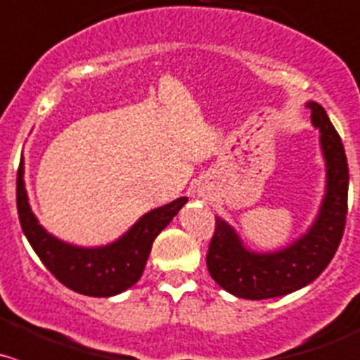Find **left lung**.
Instances as JSON below:
<instances>
[{"label": "left lung", "mask_w": 360, "mask_h": 360, "mask_svg": "<svg viewBox=\"0 0 360 360\" xmlns=\"http://www.w3.org/2000/svg\"><path fill=\"white\" fill-rule=\"evenodd\" d=\"M313 127L320 130L326 158V197L308 232L283 250L255 253L244 248L236 230L216 218L207 262L212 280L236 297H280L306 287L322 274L341 243L348 212V163L343 142L323 107L309 102Z\"/></svg>", "instance_id": "1"}]
</instances>
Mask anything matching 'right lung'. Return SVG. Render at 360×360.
<instances>
[{
    "label": "right lung",
    "instance_id": "right-lung-1",
    "mask_svg": "<svg viewBox=\"0 0 360 360\" xmlns=\"http://www.w3.org/2000/svg\"><path fill=\"white\" fill-rule=\"evenodd\" d=\"M188 202L186 197L146 212L124 236L107 246L80 248L51 236L34 218L24 188V162L17 170V212L24 236L41 264L77 294L110 297L141 280L153 240Z\"/></svg>",
    "mask_w": 360,
    "mask_h": 360
}]
</instances>
